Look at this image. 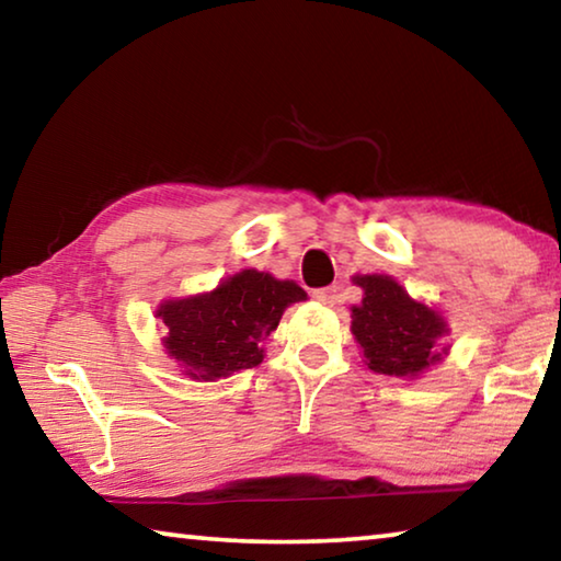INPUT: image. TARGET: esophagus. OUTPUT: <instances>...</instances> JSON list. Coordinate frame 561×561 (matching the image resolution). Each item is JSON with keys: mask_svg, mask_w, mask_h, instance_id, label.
Instances as JSON below:
<instances>
[{"mask_svg": "<svg viewBox=\"0 0 561 561\" xmlns=\"http://www.w3.org/2000/svg\"><path fill=\"white\" fill-rule=\"evenodd\" d=\"M312 297L317 301H322V305H334L336 299V287H322V289H314Z\"/></svg>", "mask_w": 561, "mask_h": 561, "instance_id": "obj_1", "label": "esophagus"}]
</instances>
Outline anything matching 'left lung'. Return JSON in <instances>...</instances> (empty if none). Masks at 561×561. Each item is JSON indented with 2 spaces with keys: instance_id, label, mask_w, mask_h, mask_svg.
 I'll use <instances>...</instances> for the list:
<instances>
[{
  "instance_id": "obj_1",
  "label": "left lung",
  "mask_w": 561,
  "mask_h": 561,
  "mask_svg": "<svg viewBox=\"0 0 561 561\" xmlns=\"http://www.w3.org/2000/svg\"><path fill=\"white\" fill-rule=\"evenodd\" d=\"M364 289L362 305L352 307V334L371 371L387 377H420L442 362L447 346V322L422 301L407 295L387 274L354 277Z\"/></svg>"
}]
</instances>
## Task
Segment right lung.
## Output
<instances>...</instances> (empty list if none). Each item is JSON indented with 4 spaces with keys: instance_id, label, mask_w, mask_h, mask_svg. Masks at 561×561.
Listing matches in <instances>:
<instances>
[{
    "instance_id": "add662e5",
    "label": "right lung",
    "mask_w": 561,
    "mask_h": 561,
    "mask_svg": "<svg viewBox=\"0 0 561 561\" xmlns=\"http://www.w3.org/2000/svg\"><path fill=\"white\" fill-rule=\"evenodd\" d=\"M307 299L295 282L242 270L207 295L169 299L157 309L162 319L164 350L184 375L211 381L264 359L262 342L277 329L284 309Z\"/></svg>"
}]
</instances>
